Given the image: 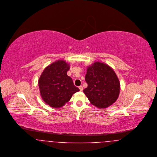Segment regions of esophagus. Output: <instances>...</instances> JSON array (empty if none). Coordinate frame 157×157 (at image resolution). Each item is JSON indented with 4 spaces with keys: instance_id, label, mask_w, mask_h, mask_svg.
<instances>
[{
    "instance_id": "1",
    "label": "esophagus",
    "mask_w": 157,
    "mask_h": 157,
    "mask_svg": "<svg viewBox=\"0 0 157 157\" xmlns=\"http://www.w3.org/2000/svg\"><path fill=\"white\" fill-rule=\"evenodd\" d=\"M78 88H79V90H80V91H82V90H83V88L82 86H80L78 87Z\"/></svg>"
}]
</instances>
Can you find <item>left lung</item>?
I'll list each match as a JSON object with an SVG mask.
<instances>
[{
    "instance_id": "1",
    "label": "left lung",
    "mask_w": 157,
    "mask_h": 157,
    "mask_svg": "<svg viewBox=\"0 0 157 157\" xmlns=\"http://www.w3.org/2000/svg\"><path fill=\"white\" fill-rule=\"evenodd\" d=\"M85 80L88 87L83 92L92 105L98 108H106L117 100L120 83L109 65L99 62L94 63L87 68Z\"/></svg>"
}]
</instances>
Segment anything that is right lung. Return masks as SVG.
Masks as SVG:
<instances>
[{"label":"right lung","instance_id":"right-lung-1","mask_svg":"<svg viewBox=\"0 0 157 157\" xmlns=\"http://www.w3.org/2000/svg\"><path fill=\"white\" fill-rule=\"evenodd\" d=\"M69 64L59 60L45 67L38 85L40 95L45 103L52 108H60L80 90L74 86L72 78L67 75Z\"/></svg>","mask_w":157,"mask_h":157}]
</instances>
